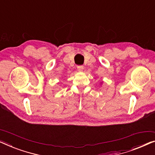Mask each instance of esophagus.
Listing matches in <instances>:
<instances>
[{
  "label": "esophagus",
  "instance_id": "34e87169",
  "mask_svg": "<svg viewBox=\"0 0 155 155\" xmlns=\"http://www.w3.org/2000/svg\"><path fill=\"white\" fill-rule=\"evenodd\" d=\"M77 68H78V71L82 72V71H83V69H84V66H83V65H78Z\"/></svg>",
  "mask_w": 155,
  "mask_h": 155
}]
</instances>
